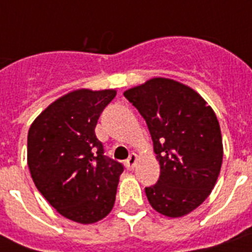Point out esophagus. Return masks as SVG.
<instances>
[{"mask_svg":"<svg viewBox=\"0 0 252 252\" xmlns=\"http://www.w3.org/2000/svg\"><path fill=\"white\" fill-rule=\"evenodd\" d=\"M137 161H138L137 154H134V153L130 154L129 158H128V159H126V168H128V170H133L134 166H136V163H137Z\"/></svg>","mask_w":252,"mask_h":252,"instance_id":"34e87169","label":"esophagus"}]
</instances>
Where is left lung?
<instances>
[{
  "mask_svg": "<svg viewBox=\"0 0 252 252\" xmlns=\"http://www.w3.org/2000/svg\"><path fill=\"white\" fill-rule=\"evenodd\" d=\"M145 119L161 175L145 188L153 209L182 217L204 203L222 165V136L215 111L193 89L170 78H152L124 91Z\"/></svg>",
  "mask_w": 252,
  "mask_h": 252,
  "instance_id": "8db88e82",
  "label": "left lung"
}]
</instances>
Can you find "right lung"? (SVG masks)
Segmentation results:
<instances>
[{"instance_id":"add662e5","label":"right lung","mask_w":252,"mask_h":252,"mask_svg":"<svg viewBox=\"0 0 252 252\" xmlns=\"http://www.w3.org/2000/svg\"><path fill=\"white\" fill-rule=\"evenodd\" d=\"M116 90L70 91L31 124L27 163L41 195L65 219L94 223L114 208L123 165L103 156L95 126Z\"/></svg>"}]
</instances>
